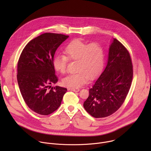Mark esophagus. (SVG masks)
<instances>
[{
    "instance_id": "esophagus-1",
    "label": "esophagus",
    "mask_w": 151,
    "mask_h": 151,
    "mask_svg": "<svg viewBox=\"0 0 151 151\" xmlns=\"http://www.w3.org/2000/svg\"><path fill=\"white\" fill-rule=\"evenodd\" d=\"M68 90L70 91H75V92L79 91V89L78 88H69Z\"/></svg>"
}]
</instances>
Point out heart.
Wrapping results in <instances>:
<instances>
[{
  "instance_id": "1",
  "label": "heart",
  "mask_w": 151,
  "mask_h": 151,
  "mask_svg": "<svg viewBox=\"0 0 151 151\" xmlns=\"http://www.w3.org/2000/svg\"><path fill=\"white\" fill-rule=\"evenodd\" d=\"M64 55H57L52 60L54 69L61 74H65L69 61H76V73L63 79V84L70 88H77L87 83L90 79L97 76L104 64V52L99 42L88 44L75 39L64 48Z\"/></svg>"
}]
</instances>
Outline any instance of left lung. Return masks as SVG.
<instances>
[{"instance_id":"1","label":"left lung","mask_w":151,"mask_h":151,"mask_svg":"<svg viewBox=\"0 0 151 151\" xmlns=\"http://www.w3.org/2000/svg\"><path fill=\"white\" fill-rule=\"evenodd\" d=\"M133 76L132 58L127 49L116 39L110 46L107 66L93 87L83 107L94 118L115 113L124 102Z\"/></svg>"}]
</instances>
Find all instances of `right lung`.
I'll list each match as a JSON object with an SVG mask.
<instances>
[{
  "label": "right lung",
  "instance_id": "1",
  "mask_svg": "<svg viewBox=\"0 0 151 151\" xmlns=\"http://www.w3.org/2000/svg\"><path fill=\"white\" fill-rule=\"evenodd\" d=\"M69 36L45 33L34 38L26 45L17 64V81L22 97L33 112L48 115L61 104L66 88L55 83L52 60L58 47Z\"/></svg>",
  "mask_w": 151,
  "mask_h": 151
}]
</instances>
